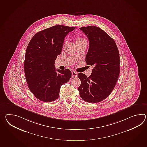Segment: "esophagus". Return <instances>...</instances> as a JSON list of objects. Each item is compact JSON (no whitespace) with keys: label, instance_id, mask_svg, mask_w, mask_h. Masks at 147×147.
Segmentation results:
<instances>
[{"label":"esophagus","instance_id":"1","mask_svg":"<svg viewBox=\"0 0 147 147\" xmlns=\"http://www.w3.org/2000/svg\"><path fill=\"white\" fill-rule=\"evenodd\" d=\"M78 76V73L75 71H72V78H76Z\"/></svg>","mask_w":147,"mask_h":147}]
</instances>
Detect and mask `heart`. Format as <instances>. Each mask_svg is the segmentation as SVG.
Returning a JSON list of instances; mask_svg holds the SVG:
<instances>
[{"label":"heart","mask_w":147,"mask_h":147,"mask_svg":"<svg viewBox=\"0 0 147 147\" xmlns=\"http://www.w3.org/2000/svg\"><path fill=\"white\" fill-rule=\"evenodd\" d=\"M86 42L84 38L82 37H78L76 38V43L78 42Z\"/></svg>","instance_id":"heart-1"}]
</instances>
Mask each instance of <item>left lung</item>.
<instances>
[{
    "instance_id": "obj_1",
    "label": "left lung",
    "mask_w": 147,
    "mask_h": 147,
    "mask_svg": "<svg viewBox=\"0 0 147 147\" xmlns=\"http://www.w3.org/2000/svg\"><path fill=\"white\" fill-rule=\"evenodd\" d=\"M87 36L89 49L85 61L93 65L91 75L78 74L81 83L78 87L83 100L98 103L108 97L113 91L120 73V55L114 39L95 26L81 27Z\"/></svg>"
}]
</instances>
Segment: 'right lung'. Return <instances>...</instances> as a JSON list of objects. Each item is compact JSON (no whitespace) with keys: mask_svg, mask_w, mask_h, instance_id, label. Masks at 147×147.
I'll list each match as a JSON object with an SVG mask.
<instances>
[{"mask_svg":"<svg viewBox=\"0 0 147 147\" xmlns=\"http://www.w3.org/2000/svg\"><path fill=\"white\" fill-rule=\"evenodd\" d=\"M75 27L56 25L35 34L26 49L24 71L28 88L43 102H52L59 97L60 88L69 81V69L56 70L55 61L61 54L66 36Z\"/></svg>","mask_w":147,"mask_h":147,"instance_id":"1","label":"right lung"}]
</instances>
